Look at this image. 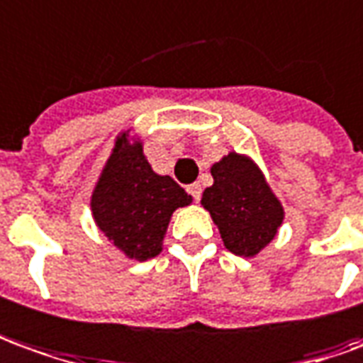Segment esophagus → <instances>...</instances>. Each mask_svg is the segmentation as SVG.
<instances>
[{"label":"esophagus","instance_id":"obj_1","mask_svg":"<svg viewBox=\"0 0 363 363\" xmlns=\"http://www.w3.org/2000/svg\"><path fill=\"white\" fill-rule=\"evenodd\" d=\"M187 191L194 196V199H199V197H201V186H199V184H191V186H187Z\"/></svg>","mask_w":363,"mask_h":363}]
</instances>
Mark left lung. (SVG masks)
I'll return each mask as SVG.
<instances>
[{
    "mask_svg": "<svg viewBox=\"0 0 363 363\" xmlns=\"http://www.w3.org/2000/svg\"><path fill=\"white\" fill-rule=\"evenodd\" d=\"M213 186L206 187L201 206L209 211L227 251L257 257L277 237L284 207L274 196L253 157L231 150L211 166Z\"/></svg>",
    "mask_w": 363,
    "mask_h": 363,
    "instance_id": "obj_1",
    "label": "left lung"
}]
</instances>
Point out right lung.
<instances>
[{
    "mask_svg": "<svg viewBox=\"0 0 363 363\" xmlns=\"http://www.w3.org/2000/svg\"><path fill=\"white\" fill-rule=\"evenodd\" d=\"M191 201L172 177L152 169L142 140L128 128L114 138L92 187L91 211L110 243L126 259L142 262L162 253L172 215Z\"/></svg>",
    "mask_w": 363,
    "mask_h": 363,
    "instance_id": "add662e5",
    "label": "right lung"
}]
</instances>
